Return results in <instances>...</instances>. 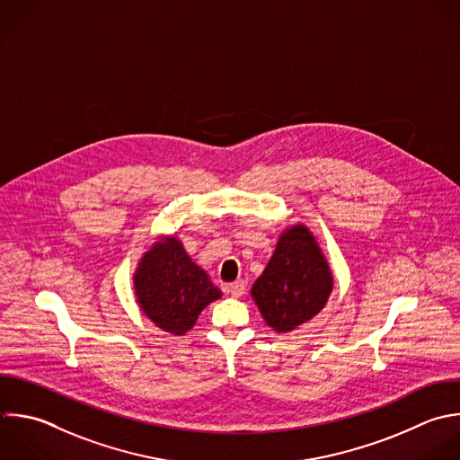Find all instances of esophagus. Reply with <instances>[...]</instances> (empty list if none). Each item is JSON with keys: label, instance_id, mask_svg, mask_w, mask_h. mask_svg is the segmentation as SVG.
Returning a JSON list of instances; mask_svg holds the SVG:
<instances>
[{"label": "esophagus", "instance_id": "1", "mask_svg": "<svg viewBox=\"0 0 460 460\" xmlns=\"http://www.w3.org/2000/svg\"><path fill=\"white\" fill-rule=\"evenodd\" d=\"M244 291H246V284L243 282V280H237V282H232L230 286H228V293L232 295V296H235V298H239V296H243L244 295Z\"/></svg>", "mask_w": 460, "mask_h": 460}]
</instances>
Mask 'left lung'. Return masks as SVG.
<instances>
[{"label":"left lung","mask_w":460,"mask_h":460,"mask_svg":"<svg viewBox=\"0 0 460 460\" xmlns=\"http://www.w3.org/2000/svg\"><path fill=\"white\" fill-rule=\"evenodd\" d=\"M332 286V271L314 235L307 226L293 225L280 234L252 286V298L273 331L289 332L323 309Z\"/></svg>","instance_id":"1"}]
</instances>
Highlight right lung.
Wrapping results in <instances>:
<instances>
[{
    "instance_id": "add662e5",
    "label": "right lung",
    "mask_w": 460,
    "mask_h": 460,
    "mask_svg": "<svg viewBox=\"0 0 460 460\" xmlns=\"http://www.w3.org/2000/svg\"><path fill=\"white\" fill-rule=\"evenodd\" d=\"M133 280L146 316L176 336L190 331L199 313L223 295L174 235L162 237L144 253Z\"/></svg>"
}]
</instances>
